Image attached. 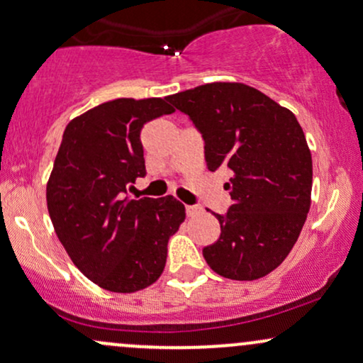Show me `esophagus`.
Returning a JSON list of instances; mask_svg holds the SVG:
<instances>
[{
	"instance_id": "34e87169",
	"label": "esophagus",
	"mask_w": 363,
	"mask_h": 363,
	"mask_svg": "<svg viewBox=\"0 0 363 363\" xmlns=\"http://www.w3.org/2000/svg\"><path fill=\"white\" fill-rule=\"evenodd\" d=\"M199 211H201V208L196 206V205H187L186 206V215L187 216H196L199 213Z\"/></svg>"
}]
</instances>
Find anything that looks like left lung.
I'll return each mask as SVG.
<instances>
[{"label":"left lung","mask_w":363,"mask_h":363,"mask_svg":"<svg viewBox=\"0 0 363 363\" xmlns=\"http://www.w3.org/2000/svg\"><path fill=\"white\" fill-rule=\"evenodd\" d=\"M205 141L206 167L228 170L232 206L203 249L220 277L251 281L281 264L311 208L312 158L297 118L242 83H208L165 97Z\"/></svg>","instance_id":"left-lung-1"}]
</instances>
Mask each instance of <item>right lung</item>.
Listing matches in <instances>:
<instances>
[{
  "label": "right lung",
  "mask_w": 363,
  "mask_h": 363,
  "mask_svg": "<svg viewBox=\"0 0 363 363\" xmlns=\"http://www.w3.org/2000/svg\"><path fill=\"white\" fill-rule=\"evenodd\" d=\"M172 112L165 99H116L74 118L62 135L45 193L49 216L74 266L106 290L131 294L157 281L169 237L186 218L172 196H128L147 176L141 128Z\"/></svg>",
  "instance_id": "obj_1"
}]
</instances>
